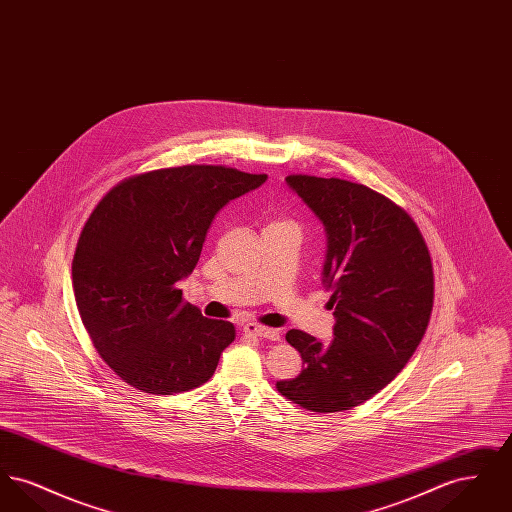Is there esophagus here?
Returning <instances> with one entry per match:
<instances>
[{"instance_id":"esophagus-1","label":"esophagus","mask_w":512,"mask_h":512,"mask_svg":"<svg viewBox=\"0 0 512 512\" xmlns=\"http://www.w3.org/2000/svg\"><path fill=\"white\" fill-rule=\"evenodd\" d=\"M244 332L247 336H257V338H265V340L278 341L280 340V332L274 328H267V326H259V324H245Z\"/></svg>"}]
</instances>
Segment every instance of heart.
Instances as JSON below:
<instances>
[{"mask_svg": "<svg viewBox=\"0 0 512 512\" xmlns=\"http://www.w3.org/2000/svg\"><path fill=\"white\" fill-rule=\"evenodd\" d=\"M268 226H292V224L286 222V220H274V222H270Z\"/></svg>", "mask_w": 512, "mask_h": 512, "instance_id": "obj_1", "label": "heart"}]
</instances>
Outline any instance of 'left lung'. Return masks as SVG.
I'll return each instance as SVG.
<instances>
[{
	"label": "left lung",
	"instance_id": "obj_1",
	"mask_svg": "<svg viewBox=\"0 0 512 512\" xmlns=\"http://www.w3.org/2000/svg\"><path fill=\"white\" fill-rule=\"evenodd\" d=\"M288 186L328 234L324 284L336 324L328 345L301 330L286 334L303 370L276 390L313 413L359 407L409 363L434 307V268L413 217L363 184L309 174Z\"/></svg>",
	"mask_w": 512,
	"mask_h": 512
}]
</instances>
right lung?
<instances>
[{
  "mask_svg": "<svg viewBox=\"0 0 512 512\" xmlns=\"http://www.w3.org/2000/svg\"><path fill=\"white\" fill-rule=\"evenodd\" d=\"M267 174L222 165L140 172L86 220L73 259L76 307L99 357L128 386L172 395L203 386L236 338L182 299L215 215Z\"/></svg>",
  "mask_w": 512,
  "mask_h": 512,
  "instance_id": "right-lung-1",
  "label": "right lung"
}]
</instances>
